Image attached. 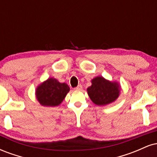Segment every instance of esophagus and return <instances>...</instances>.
Here are the masks:
<instances>
[{"mask_svg": "<svg viewBox=\"0 0 157 157\" xmlns=\"http://www.w3.org/2000/svg\"><path fill=\"white\" fill-rule=\"evenodd\" d=\"M82 85H78V86H77L75 89L76 90V91H80V90H82Z\"/></svg>", "mask_w": 157, "mask_h": 157, "instance_id": "1", "label": "esophagus"}]
</instances>
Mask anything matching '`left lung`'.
Segmentation results:
<instances>
[{
	"label": "left lung",
	"mask_w": 157,
	"mask_h": 157,
	"mask_svg": "<svg viewBox=\"0 0 157 157\" xmlns=\"http://www.w3.org/2000/svg\"><path fill=\"white\" fill-rule=\"evenodd\" d=\"M121 91L120 84L117 81L106 80L102 76L91 80V86L87 89L89 97L95 105L105 106L115 102Z\"/></svg>",
	"instance_id": "left-lung-1"
}]
</instances>
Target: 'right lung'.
Segmentation results:
<instances>
[{
  "mask_svg": "<svg viewBox=\"0 0 157 157\" xmlns=\"http://www.w3.org/2000/svg\"><path fill=\"white\" fill-rule=\"evenodd\" d=\"M70 88L65 82H60L57 79L50 77L37 86L35 97L42 106L55 107L63 101Z\"/></svg>",
  "mask_w": 157,
  "mask_h": 157,
  "instance_id": "obj_1",
  "label": "right lung"
}]
</instances>
